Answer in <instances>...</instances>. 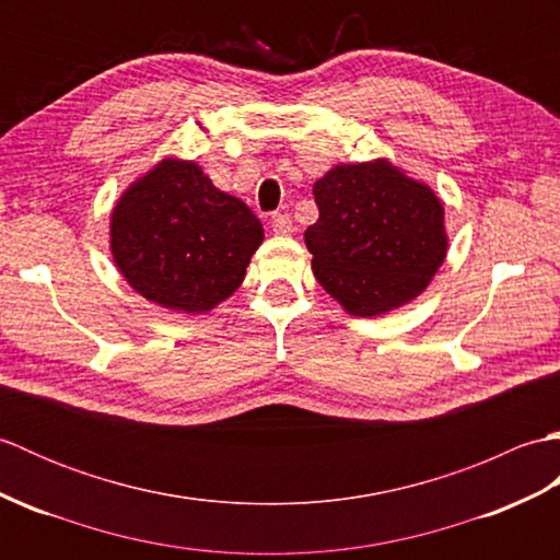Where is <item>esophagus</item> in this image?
<instances>
[{"instance_id":"34e87169","label":"esophagus","mask_w":560,"mask_h":560,"mask_svg":"<svg viewBox=\"0 0 560 560\" xmlns=\"http://www.w3.org/2000/svg\"><path fill=\"white\" fill-rule=\"evenodd\" d=\"M271 231L277 235H291L293 233V221H291L289 213H273Z\"/></svg>"}]
</instances>
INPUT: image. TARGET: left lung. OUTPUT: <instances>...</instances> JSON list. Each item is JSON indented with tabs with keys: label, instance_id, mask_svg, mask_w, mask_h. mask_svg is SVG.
I'll return each mask as SVG.
<instances>
[{
	"label": "left lung",
	"instance_id": "left-lung-1",
	"mask_svg": "<svg viewBox=\"0 0 560 560\" xmlns=\"http://www.w3.org/2000/svg\"><path fill=\"white\" fill-rule=\"evenodd\" d=\"M305 231L313 271L347 313L373 317L413 301L447 253L443 205L385 159L337 165L313 187Z\"/></svg>",
	"mask_w": 560,
	"mask_h": 560
}]
</instances>
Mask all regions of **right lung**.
<instances>
[{"mask_svg":"<svg viewBox=\"0 0 560 560\" xmlns=\"http://www.w3.org/2000/svg\"><path fill=\"white\" fill-rule=\"evenodd\" d=\"M261 237L245 201L177 159L129 185L110 217V249L129 287L177 313H207L229 299Z\"/></svg>","mask_w":560,"mask_h":560,"instance_id":"add662e5","label":"right lung"}]
</instances>
